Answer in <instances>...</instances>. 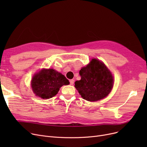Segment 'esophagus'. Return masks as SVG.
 Listing matches in <instances>:
<instances>
[{
    "mask_svg": "<svg viewBox=\"0 0 147 147\" xmlns=\"http://www.w3.org/2000/svg\"><path fill=\"white\" fill-rule=\"evenodd\" d=\"M74 80L73 79H71V80H69V83H70L71 85H73V84H74Z\"/></svg>",
    "mask_w": 147,
    "mask_h": 147,
    "instance_id": "esophagus-1",
    "label": "esophagus"
}]
</instances>
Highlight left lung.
Masks as SVG:
<instances>
[{"label": "left lung", "instance_id": "8db88e82", "mask_svg": "<svg viewBox=\"0 0 147 147\" xmlns=\"http://www.w3.org/2000/svg\"><path fill=\"white\" fill-rule=\"evenodd\" d=\"M81 80L75 82V88L88 101H96L106 97L113 86L111 72L100 61L92 59L79 71Z\"/></svg>", "mask_w": 147, "mask_h": 147}]
</instances>
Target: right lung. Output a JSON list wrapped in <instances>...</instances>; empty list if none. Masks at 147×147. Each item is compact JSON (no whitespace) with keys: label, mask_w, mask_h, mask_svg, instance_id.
<instances>
[{"label":"right lung","mask_w":147,"mask_h":147,"mask_svg":"<svg viewBox=\"0 0 147 147\" xmlns=\"http://www.w3.org/2000/svg\"><path fill=\"white\" fill-rule=\"evenodd\" d=\"M69 83L65 77L53 69H43L33 76L32 86L36 96L49 99L57 94L59 88Z\"/></svg>","instance_id":"add662e5"}]
</instances>
